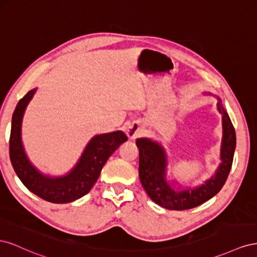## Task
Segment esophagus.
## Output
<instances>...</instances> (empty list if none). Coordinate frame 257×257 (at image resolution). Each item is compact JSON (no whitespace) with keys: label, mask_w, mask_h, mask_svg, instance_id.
<instances>
[{"label":"esophagus","mask_w":257,"mask_h":257,"mask_svg":"<svg viewBox=\"0 0 257 257\" xmlns=\"http://www.w3.org/2000/svg\"><path fill=\"white\" fill-rule=\"evenodd\" d=\"M142 127H141V125H139V124H137V123H133V124H131V125L127 127V130H126V135H127V137L130 138V139H135V138H137L139 135L142 134Z\"/></svg>","instance_id":"1"}]
</instances>
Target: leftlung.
Instances as JSON below:
<instances>
[{
  "instance_id": "obj_1",
  "label": "left lung",
  "mask_w": 257,
  "mask_h": 257,
  "mask_svg": "<svg viewBox=\"0 0 257 257\" xmlns=\"http://www.w3.org/2000/svg\"><path fill=\"white\" fill-rule=\"evenodd\" d=\"M203 95L215 96L211 92ZM217 98V110L222 115V141L220 164L214 175L197 186L182 185L176 179L167 178L168 157L165 148L151 138L136 139L139 149V179L148 196L159 206L168 210L195 208L220 192L230 172L236 148V133L226 109Z\"/></svg>"
}]
</instances>
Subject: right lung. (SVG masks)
<instances>
[{"label":"right lung","mask_w":257,"mask_h":257,"mask_svg":"<svg viewBox=\"0 0 257 257\" xmlns=\"http://www.w3.org/2000/svg\"><path fill=\"white\" fill-rule=\"evenodd\" d=\"M36 90L29 91L19 100L13 113L10 138L12 165L26 188L38 197L53 204L72 203L91 191L107 160L121 144L127 141V137L122 131L93 136L67 174L50 176L42 173L28 158L21 136L23 115Z\"/></svg>","instance_id":"right-lung-1"}]
</instances>
